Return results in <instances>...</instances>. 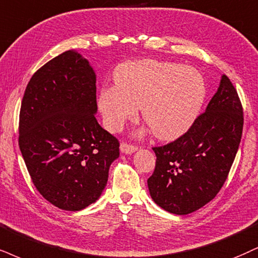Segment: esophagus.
Masks as SVG:
<instances>
[{"label":"esophagus","mask_w":258,"mask_h":258,"mask_svg":"<svg viewBox=\"0 0 258 258\" xmlns=\"http://www.w3.org/2000/svg\"><path fill=\"white\" fill-rule=\"evenodd\" d=\"M136 151H138V146L129 145V144H126V142H122V144H120V152H122V153L132 154Z\"/></svg>","instance_id":"obj_1"}]
</instances>
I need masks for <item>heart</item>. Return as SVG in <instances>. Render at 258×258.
Masks as SVG:
<instances>
[{
	"mask_svg": "<svg viewBox=\"0 0 258 258\" xmlns=\"http://www.w3.org/2000/svg\"><path fill=\"white\" fill-rule=\"evenodd\" d=\"M114 84L116 87L104 88L99 97L105 126L117 132L141 109L142 118L163 141L180 138L191 128L207 97L201 73L154 59L120 64Z\"/></svg>",
	"mask_w": 258,
	"mask_h": 258,
	"instance_id": "1",
	"label": "heart"
}]
</instances>
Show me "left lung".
<instances>
[{
  "label": "left lung",
  "instance_id": "obj_1",
  "mask_svg": "<svg viewBox=\"0 0 258 258\" xmlns=\"http://www.w3.org/2000/svg\"><path fill=\"white\" fill-rule=\"evenodd\" d=\"M243 107L226 75L206 112L173 142L153 147L154 172L148 178L151 197L159 207L185 215L212 201L226 182L243 133Z\"/></svg>",
  "mask_w": 258,
  "mask_h": 258
}]
</instances>
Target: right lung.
I'll list each match as a JSON object with an SVG mask.
<instances>
[{
	"mask_svg": "<svg viewBox=\"0 0 258 258\" xmlns=\"http://www.w3.org/2000/svg\"><path fill=\"white\" fill-rule=\"evenodd\" d=\"M97 76L74 50L34 73L25 90L19 147L34 186L63 211H81L99 199L119 142L101 128Z\"/></svg>",
	"mask_w": 258,
	"mask_h": 258,
	"instance_id": "obj_1",
	"label": "right lung"
}]
</instances>
